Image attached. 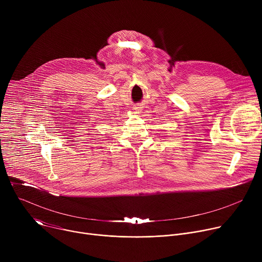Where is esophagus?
I'll use <instances>...</instances> for the list:
<instances>
[{
  "label": "esophagus",
  "instance_id": "34e87169",
  "mask_svg": "<svg viewBox=\"0 0 262 262\" xmlns=\"http://www.w3.org/2000/svg\"><path fill=\"white\" fill-rule=\"evenodd\" d=\"M135 110H136V111H137V112H141V108H139V107H136V108H135Z\"/></svg>",
  "mask_w": 262,
  "mask_h": 262
}]
</instances>
